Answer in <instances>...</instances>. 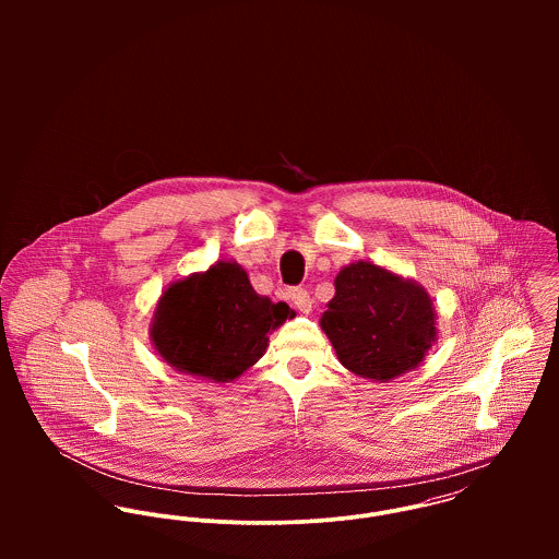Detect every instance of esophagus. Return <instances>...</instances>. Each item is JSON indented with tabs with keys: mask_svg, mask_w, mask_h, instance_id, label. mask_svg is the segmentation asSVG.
Instances as JSON below:
<instances>
[{
	"mask_svg": "<svg viewBox=\"0 0 559 559\" xmlns=\"http://www.w3.org/2000/svg\"><path fill=\"white\" fill-rule=\"evenodd\" d=\"M290 301L293 306L301 312V314H310L312 312V297L306 288H295L290 290Z\"/></svg>",
	"mask_w": 559,
	"mask_h": 559,
	"instance_id": "obj_1",
	"label": "esophagus"
}]
</instances>
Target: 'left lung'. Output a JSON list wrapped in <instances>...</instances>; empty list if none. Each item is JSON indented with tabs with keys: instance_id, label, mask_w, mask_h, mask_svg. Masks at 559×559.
<instances>
[{
	"instance_id": "obj_1",
	"label": "left lung",
	"mask_w": 559,
	"mask_h": 559,
	"mask_svg": "<svg viewBox=\"0 0 559 559\" xmlns=\"http://www.w3.org/2000/svg\"><path fill=\"white\" fill-rule=\"evenodd\" d=\"M333 284L320 329L346 370L388 383L424 361L437 342V310L421 284L370 260L342 266Z\"/></svg>"
}]
</instances>
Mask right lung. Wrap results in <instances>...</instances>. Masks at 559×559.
Segmentation results:
<instances>
[{
	"mask_svg": "<svg viewBox=\"0 0 559 559\" xmlns=\"http://www.w3.org/2000/svg\"><path fill=\"white\" fill-rule=\"evenodd\" d=\"M295 314L286 304L258 295L239 262L217 260L160 293L151 340L174 370L230 383L266 353L269 335Z\"/></svg>",
	"mask_w": 559,
	"mask_h": 559,
	"instance_id": "right-lung-1",
	"label": "right lung"
}]
</instances>
